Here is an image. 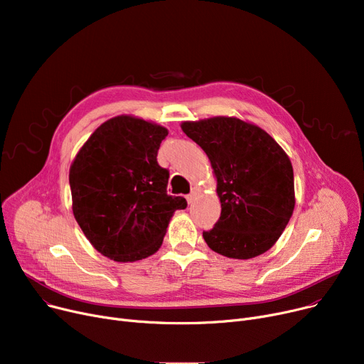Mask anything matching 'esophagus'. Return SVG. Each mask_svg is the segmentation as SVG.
<instances>
[{
	"label": "esophagus",
	"mask_w": 364,
	"mask_h": 364,
	"mask_svg": "<svg viewBox=\"0 0 364 364\" xmlns=\"http://www.w3.org/2000/svg\"><path fill=\"white\" fill-rule=\"evenodd\" d=\"M198 193H199V188H198V187H193L192 192H190V193L187 195V202H188V203H193L195 199H196V196H198Z\"/></svg>",
	"instance_id": "1"
}]
</instances>
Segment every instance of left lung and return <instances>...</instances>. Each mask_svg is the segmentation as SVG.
Instances as JSON below:
<instances>
[{"mask_svg": "<svg viewBox=\"0 0 364 364\" xmlns=\"http://www.w3.org/2000/svg\"><path fill=\"white\" fill-rule=\"evenodd\" d=\"M217 177L221 215L203 239L217 254L250 259L269 251L295 208L294 169L284 150L264 129L237 118L183 122Z\"/></svg>", "mask_w": 364, "mask_h": 364, "instance_id": "obj_1", "label": "left lung"}]
</instances>
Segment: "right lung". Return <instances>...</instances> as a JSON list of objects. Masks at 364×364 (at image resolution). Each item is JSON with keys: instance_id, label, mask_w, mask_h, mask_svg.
Here are the masks:
<instances>
[{"instance_id": "obj_1", "label": "right lung", "mask_w": 364, "mask_h": 364, "mask_svg": "<svg viewBox=\"0 0 364 364\" xmlns=\"http://www.w3.org/2000/svg\"><path fill=\"white\" fill-rule=\"evenodd\" d=\"M168 129L140 118H112L95 129L69 171L76 223L102 255L132 262L155 254L181 196L166 193L169 171L158 164Z\"/></svg>"}]
</instances>
